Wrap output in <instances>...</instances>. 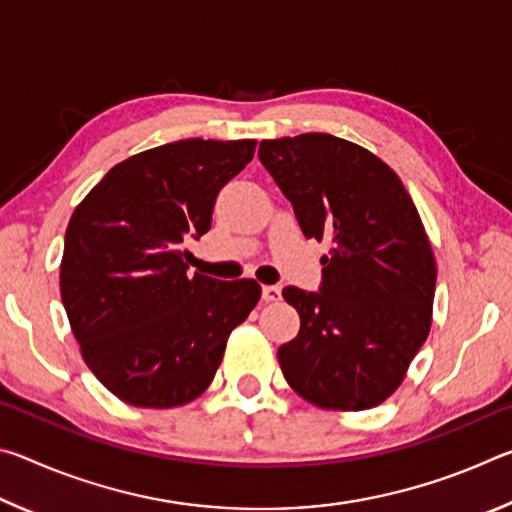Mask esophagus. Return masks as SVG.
Instances as JSON below:
<instances>
[{
  "label": "esophagus",
  "instance_id": "obj_1",
  "mask_svg": "<svg viewBox=\"0 0 512 512\" xmlns=\"http://www.w3.org/2000/svg\"><path fill=\"white\" fill-rule=\"evenodd\" d=\"M280 293H282V289L277 287V284H266V287H262V298H264L266 302L280 300Z\"/></svg>",
  "mask_w": 512,
  "mask_h": 512
}]
</instances>
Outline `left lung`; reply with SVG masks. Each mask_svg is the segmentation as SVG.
Instances as JSON below:
<instances>
[{
    "mask_svg": "<svg viewBox=\"0 0 512 512\" xmlns=\"http://www.w3.org/2000/svg\"><path fill=\"white\" fill-rule=\"evenodd\" d=\"M259 160L305 237L332 244L320 293L282 291L300 314L298 336L277 350L284 379L320 409H372L431 329L438 268L418 207L384 160L341 137L264 140Z\"/></svg>",
    "mask_w": 512,
    "mask_h": 512,
    "instance_id": "8db88e82",
    "label": "left lung"
}]
</instances>
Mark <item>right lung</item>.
Wrapping results in <instances>:
<instances>
[{
  "instance_id": "obj_1",
  "label": "right lung",
  "mask_w": 512,
  "mask_h": 512,
  "mask_svg": "<svg viewBox=\"0 0 512 512\" xmlns=\"http://www.w3.org/2000/svg\"><path fill=\"white\" fill-rule=\"evenodd\" d=\"M255 140H180L112 167L65 232L60 298L81 357L108 391L173 409L212 384L232 329L262 298L255 280L187 273V239L212 225L219 189Z\"/></svg>"
}]
</instances>
